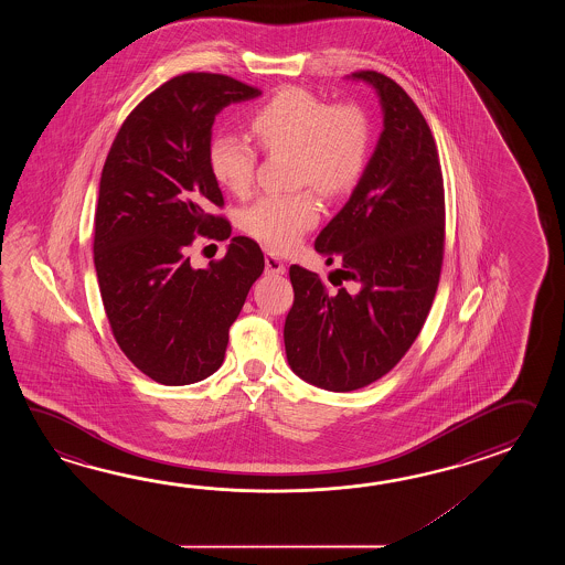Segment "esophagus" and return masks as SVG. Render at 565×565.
<instances>
[{
	"mask_svg": "<svg viewBox=\"0 0 565 565\" xmlns=\"http://www.w3.org/2000/svg\"><path fill=\"white\" fill-rule=\"evenodd\" d=\"M265 265L266 273H270V275H285L287 273V266L282 263V258H278L277 254L266 253Z\"/></svg>",
	"mask_w": 565,
	"mask_h": 565,
	"instance_id": "esophagus-1",
	"label": "esophagus"
}]
</instances>
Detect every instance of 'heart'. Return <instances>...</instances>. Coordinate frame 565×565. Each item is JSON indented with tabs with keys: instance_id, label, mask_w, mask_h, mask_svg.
<instances>
[{
	"instance_id": "obj_1",
	"label": "heart",
	"mask_w": 565,
	"mask_h": 565,
	"mask_svg": "<svg viewBox=\"0 0 565 565\" xmlns=\"http://www.w3.org/2000/svg\"><path fill=\"white\" fill-rule=\"evenodd\" d=\"M265 151H292L295 183H312L324 195L351 190L365 169L370 122L355 105L327 107L319 96L288 86L270 96L248 119ZM207 169L220 188L234 195L253 190L256 151L234 135H216L207 145ZM321 216L312 190L268 193L242 212V230L273 250H290Z\"/></svg>"
}]
</instances>
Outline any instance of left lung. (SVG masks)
I'll return each mask as SVG.
<instances>
[{"instance_id": "8db88e82", "label": "left lung", "mask_w": 565, "mask_h": 565, "mask_svg": "<svg viewBox=\"0 0 565 565\" xmlns=\"http://www.w3.org/2000/svg\"><path fill=\"white\" fill-rule=\"evenodd\" d=\"M384 110L367 168L315 250L341 260L331 273L358 282L329 290L290 266L295 302L285 321L290 370L329 392H353L394 370L433 307L445 256V181L433 131L402 86L375 71L351 74ZM335 285V282H333Z\"/></svg>"}]
</instances>
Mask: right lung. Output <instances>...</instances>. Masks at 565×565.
Wrapping results in <instances>:
<instances>
[{
	"mask_svg": "<svg viewBox=\"0 0 565 565\" xmlns=\"http://www.w3.org/2000/svg\"><path fill=\"white\" fill-rule=\"evenodd\" d=\"M260 95L212 73H185L132 108L110 145L95 214V268L120 351L157 384L202 382L222 365L228 331L265 270L256 242L234 236L207 268L185 254L195 234L230 238L207 169L217 113Z\"/></svg>",
	"mask_w": 565,
	"mask_h": 565,
	"instance_id": "add662e5",
	"label": "right lung"
}]
</instances>
